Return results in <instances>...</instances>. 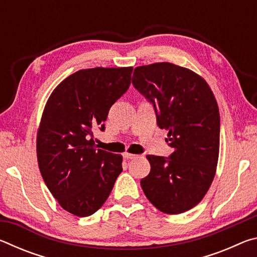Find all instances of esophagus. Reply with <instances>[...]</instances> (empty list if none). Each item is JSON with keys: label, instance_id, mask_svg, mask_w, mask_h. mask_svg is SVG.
Masks as SVG:
<instances>
[{"label": "esophagus", "instance_id": "34e87169", "mask_svg": "<svg viewBox=\"0 0 257 257\" xmlns=\"http://www.w3.org/2000/svg\"><path fill=\"white\" fill-rule=\"evenodd\" d=\"M138 155H135V154H130V153H124L123 154V158L127 159V160H133V159H136Z\"/></svg>", "mask_w": 257, "mask_h": 257}]
</instances>
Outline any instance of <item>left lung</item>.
I'll return each instance as SVG.
<instances>
[{
	"label": "left lung",
	"instance_id": "obj_1",
	"mask_svg": "<svg viewBox=\"0 0 257 257\" xmlns=\"http://www.w3.org/2000/svg\"><path fill=\"white\" fill-rule=\"evenodd\" d=\"M133 85L153 104L156 123L168 130L169 158L147 155L141 186L161 212L179 214L202 201L215 176L220 114L210 86L197 73L169 62L137 67Z\"/></svg>",
	"mask_w": 257,
	"mask_h": 257
}]
</instances>
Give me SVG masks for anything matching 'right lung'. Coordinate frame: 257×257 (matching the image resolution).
I'll use <instances>...</instances> for the list:
<instances>
[{
  "label": "right lung",
  "mask_w": 257,
  "mask_h": 257,
  "mask_svg": "<svg viewBox=\"0 0 257 257\" xmlns=\"http://www.w3.org/2000/svg\"><path fill=\"white\" fill-rule=\"evenodd\" d=\"M133 68H93L67 77L51 94L37 133V160L47 188L77 216L99 210L122 171V156L97 150L93 132L127 92Z\"/></svg>",
  "instance_id": "1"
}]
</instances>
